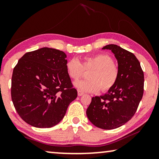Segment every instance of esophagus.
Instances as JSON below:
<instances>
[{
  "label": "esophagus",
  "instance_id": "obj_1",
  "mask_svg": "<svg viewBox=\"0 0 159 159\" xmlns=\"http://www.w3.org/2000/svg\"><path fill=\"white\" fill-rule=\"evenodd\" d=\"M77 93H78V96H82V95H84V93L82 92V91L80 90H77Z\"/></svg>",
  "mask_w": 159,
  "mask_h": 159
}]
</instances>
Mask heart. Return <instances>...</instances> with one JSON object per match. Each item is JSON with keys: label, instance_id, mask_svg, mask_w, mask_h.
Here are the masks:
<instances>
[{"label": "heart", "instance_id": "heart-1", "mask_svg": "<svg viewBox=\"0 0 159 159\" xmlns=\"http://www.w3.org/2000/svg\"><path fill=\"white\" fill-rule=\"evenodd\" d=\"M88 75V80H79L75 86L80 90L87 93H98L111 90L119 78V70L114 65V60L106 54L85 56L82 63L77 58H71L66 64L67 75L71 79L77 80L83 75L84 69H91Z\"/></svg>", "mask_w": 159, "mask_h": 159}]
</instances>
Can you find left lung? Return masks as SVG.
I'll list each match as a JSON object with an SVG mask.
<instances>
[{
    "instance_id": "obj_1",
    "label": "left lung",
    "mask_w": 159,
    "mask_h": 159,
    "mask_svg": "<svg viewBox=\"0 0 159 159\" xmlns=\"http://www.w3.org/2000/svg\"><path fill=\"white\" fill-rule=\"evenodd\" d=\"M103 49L111 50L118 62L119 78L107 93L92 98L86 114L90 122L103 129L118 128L135 114L144 90V74L140 64L131 52L116 45Z\"/></svg>"
}]
</instances>
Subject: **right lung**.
Listing matches in <instances>:
<instances>
[{"instance_id": "right-lung-1", "label": "right lung", "mask_w": 159, "mask_h": 159, "mask_svg": "<svg viewBox=\"0 0 159 159\" xmlns=\"http://www.w3.org/2000/svg\"><path fill=\"white\" fill-rule=\"evenodd\" d=\"M66 55L59 50L42 48L26 53L15 66L11 79V99L19 116L38 128L60 122L76 99L66 70Z\"/></svg>"}]
</instances>
